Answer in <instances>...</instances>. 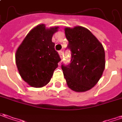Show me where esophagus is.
<instances>
[{
  "label": "esophagus",
  "instance_id": "obj_1",
  "mask_svg": "<svg viewBox=\"0 0 122 122\" xmlns=\"http://www.w3.org/2000/svg\"><path fill=\"white\" fill-rule=\"evenodd\" d=\"M59 56H60V57L62 58V55H63V51H59Z\"/></svg>",
  "mask_w": 122,
  "mask_h": 122
}]
</instances>
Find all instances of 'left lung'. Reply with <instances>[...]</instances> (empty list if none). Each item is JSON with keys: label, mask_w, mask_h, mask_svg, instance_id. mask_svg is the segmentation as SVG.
Instances as JSON below:
<instances>
[{"label": "left lung", "mask_w": 122, "mask_h": 122, "mask_svg": "<svg viewBox=\"0 0 122 122\" xmlns=\"http://www.w3.org/2000/svg\"><path fill=\"white\" fill-rule=\"evenodd\" d=\"M65 33L71 52V63L61 65L68 87L77 92L93 87L105 69V51L102 44L91 31L80 26L66 27Z\"/></svg>", "instance_id": "obj_1"}]
</instances>
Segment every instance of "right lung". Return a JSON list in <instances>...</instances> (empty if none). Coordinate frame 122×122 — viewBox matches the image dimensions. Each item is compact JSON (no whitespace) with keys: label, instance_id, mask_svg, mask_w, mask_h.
Wrapping results in <instances>:
<instances>
[{"label":"right lung","instance_id":"1","mask_svg":"<svg viewBox=\"0 0 122 122\" xmlns=\"http://www.w3.org/2000/svg\"><path fill=\"white\" fill-rule=\"evenodd\" d=\"M58 26L47 29L43 24L27 34L16 50V64L20 75L31 87H41L50 81L61 61L52 37Z\"/></svg>","mask_w":122,"mask_h":122}]
</instances>
